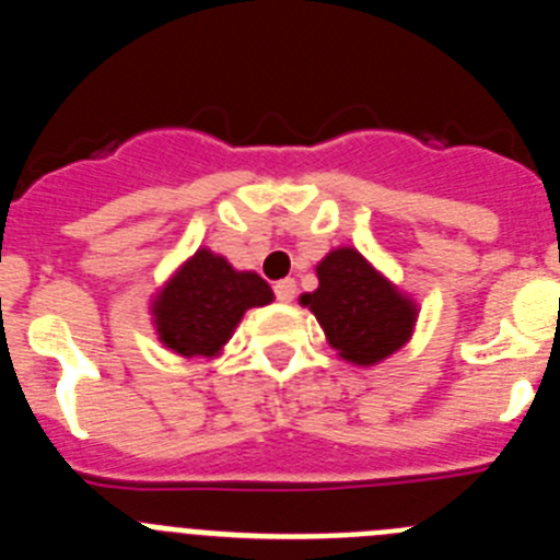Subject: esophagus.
I'll return each mask as SVG.
<instances>
[{"mask_svg":"<svg viewBox=\"0 0 560 560\" xmlns=\"http://www.w3.org/2000/svg\"><path fill=\"white\" fill-rule=\"evenodd\" d=\"M275 294L280 303H291L296 294V283L291 280V277H285V280H280V283H275Z\"/></svg>","mask_w":560,"mask_h":560,"instance_id":"obj_1","label":"esophagus"}]
</instances>
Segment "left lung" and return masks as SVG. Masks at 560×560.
<instances>
[{"instance_id":"1","label":"left lung","mask_w":560,"mask_h":560,"mask_svg":"<svg viewBox=\"0 0 560 560\" xmlns=\"http://www.w3.org/2000/svg\"><path fill=\"white\" fill-rule=\"evenodd\" d=\"M319 285L300 305L323 325L339 359L373 368L412 339L418 303L353 246H336L316 264Z\"/></svg>"}]
</instances>
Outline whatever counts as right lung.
Instances as JSON below:
<instances>
[{
  "mask_svg": "<svg viewBox=\"0 0 560 560\" xmlns=\"http://www.w3.org/2000/svg\"><path fill=\"white\" fill-rule=\"evenodd\" d=\"M275 300L264 277L237 271L226 257L201 246L151 300L156 336L185 359H215L249 308Z\"/></svg>",
  "mask_w": 560,
  "mask_h": 560,
  "instance_id": "right-lung-1",
  "label": "right lung"
}]
</instances>
